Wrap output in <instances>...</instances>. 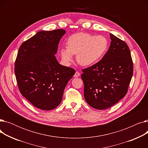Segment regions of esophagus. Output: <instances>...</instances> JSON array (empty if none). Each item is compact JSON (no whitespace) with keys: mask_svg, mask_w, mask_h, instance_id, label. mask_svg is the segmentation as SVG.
Returning a JSON list of instances; mask_svg holds the SVG:
<instances>
[{"mask_svg":"<svg viewBox=\"0 0 148 148\" xmlns=\"http://www.w3.org/2000/svg\"><path fill=\"white\" fill-rule=\"evenodd\" d=\"M80 73L79 71H76V72L75 73L74 76L75 77H78L80 76Z\"/></svg>","mask_w":148,"mask_h":148,"instance_id":"1","label":"esophagus"}]
</instances>
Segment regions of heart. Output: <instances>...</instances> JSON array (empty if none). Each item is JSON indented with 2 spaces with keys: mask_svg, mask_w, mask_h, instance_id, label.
Instances as JSON below:
<instances>
[{
  "mask_svg": "<svg viewBox=\"0 0 148 148\" xmlns=\"http://www.w3.org/2000/svg\"><path fill=\"white\" fill-rule=\"evenodd\" d=\"M107 39L102 36H93L79 33L70 36L67 41V48H62L60 54L63 60L68 63L77 54V62L83 66L94 64L101 58L107 49Z\"/></svg>",
  "mask_w": 148,
  "mask_h": 148,
  "instance_id": "b5f03b06",
  "label": "heart"
}]
</instances>
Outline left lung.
I'll return each mask as SVG.
<instances>
[{
    "label": "left lung",
    "mask_w": 148,
    "mask_h": 148,
    "mask_svg": "<svg viewBox=\"0 0 148 148\" xmlns=\"http://www.w3.org/2000/svg\"><path fill=\"white\" fill-rule=\"evenodd\" d=\"M109 49L101 60L82 69L84 97L99 110L109 108L125 96L133 74V62L128 45L112 34Z\"/></svg>",
    "instance_id": "1"
}]
</instances>
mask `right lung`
<instances>
[{
	"mask_svg": "<svg viewBox=\"0 0 148 148\" xmlns=\"http://www.w3.org/2000/svg\"><path fill=\"white\" fill-rule=\"evenodd\" d=\"M64 29L40 31L22 43L14 72L21 94L35 107L50 110L61 103L75 69L61 65L54 56Z\"/></svg>",
	"mask_w": 148,
	"mask_h": 148,
	"instance_id": "add662e5",
	"label": "right lung"
}]
</instances>
